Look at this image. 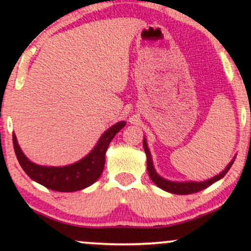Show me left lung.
<instances>
[{"label":"left lung","mask_w":251,"mask_h":251,"mask_svg":"<svg viewBox=\"0 0 251 251\" xmlns=\"http://www.w3.org/2000/svg\"><path fill=\"white\" fill-rule=\"evenodd\" d=\"M143 146H144V151H145L146 153V157H148V171H149L150 178H151L152 181H153L158 188L176 195H191L209 188L211 184H214L215 181L220 180L221 178H223L224 176L226 175V172L229 171L230 168H231V165L234 164V160H235L234 158V159L229 163V165H227L220 175L215 176V177H212L211 179H208L205 181H171V180L165 179V178L160 177V176L155 172L153 162H152V158H151V153H150V150L148 148V143H146L145 138H144Z\"/></svg>","instance_id":"8db88e82"}]
</instances>
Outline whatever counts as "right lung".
Listing matches in <instances>:
<instances>
[{"instance_id":"right-lung-1","label":"right lung","mask_w":251,"mask_h":251,"mask_svg":"<svg viewBox=\"0 0 251 251\" xmlns=\"http://www.w3.org/2000/svg\"><path fill=\"white\" fill-rule=\"evenodd\" d=\"M125 125V122H120L111 126L85 158L67 166H42L30 162L20 149L15 134H13L14 150L21 168L36 183L54 191H79L96 183L101 176L109 143Z\"/></svg>"}]
</instances>
